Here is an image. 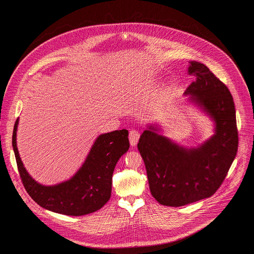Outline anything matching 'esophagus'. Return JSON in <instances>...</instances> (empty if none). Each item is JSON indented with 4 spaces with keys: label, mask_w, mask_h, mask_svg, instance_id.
I'll use <instances>...</instances> for the list:
<instances>
[{
    "label": "esophagus",
    "mask_w": 254,
    "mask_h": 254,
    "mask_svg": "<svg viewBox=\"0 0 254 254\" xmlns=\"http://www.w3.org/2000/svg\"><path fill=\"white\" fill-rule=\"evenodd\" d=\"M128 138H129L130 146H131V147L135 146V144H136L137 141H138V138H139V132H138V130H136V129H131V130L129 131Z\"/></svg>",
    "instance_id": "34e87169"
}]
</instances>
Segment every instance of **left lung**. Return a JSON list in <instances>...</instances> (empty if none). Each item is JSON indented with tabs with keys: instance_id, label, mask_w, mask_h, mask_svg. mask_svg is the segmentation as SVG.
Masks as SVG:
<instances>
[{
	"instance_id": "8db88e82",
	"label": "left lung",
	"mask_w": 254,
	"mask_h": 254,
	"mask_svg": "<svg viewBox=\"0 0 254 254\" xmlns=\"http://www.w3.org/2000/svg\"><path fill=\"white\" fill-rule=\"evenodd\" d=\"M188 72L196 79L185 94L213 119L215 134L197 149H185L151 126L137 143L153 197L171 207L212 196L223 183L238 149L235 106L228 87L200 62L191 61Z\"/></svg>"
}]
</instances>
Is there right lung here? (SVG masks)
Masks as SVG:
<instances>
[{
    "label": "right lung",
    "mask_w": 254,
    "mask_h": 254,
    "mask_svg": "<svg viewBox=\"0 0 254 254\" xmlns=\"http://www.w3.org/2000/svg\"><path fill=\"white\" fill-rule=\"evenodd\" d=\"M16 121L12 143L22 183L30 197L52 212L81 216L102 208L112 195L113 174L119 159L129 148L128 131L114 130L100 134L78 172L70 180L54 186L36 182L23 166L17 149Z\"/></svg>",
    "instance_id": "add662e5"
}]
</instances>
